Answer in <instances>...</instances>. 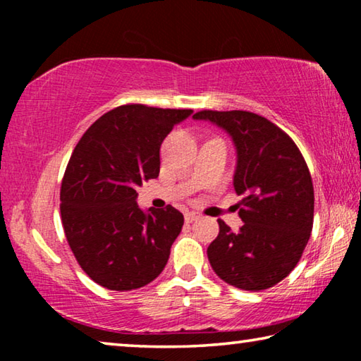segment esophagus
I'll return each mask as SVG.
<instances>
[{
  "mask_svg": "<svg viewBox=\"0 0 361 361\" xmlns=\"http://www.w3.org/2000/svg\"><path fill=\"white\" fill-rule=\"evenodd\" d=\"M199 218H200V215H199V213H195V212L185 213V221L186 223H192V221H195V219H199Z\"/></svg>",
  "mask_w": 361,
  "mask_h": 361,
  "instance_id": "esophagus-1",
  "label": "esophagus"
}]
</instances>
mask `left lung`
<instances>
[{
    "label": "left lung",
    "mask_w": 361,
    "mask_h": 361,
    "mask_svg": "<svg viewBox=\"0 0 361 361\" xmlns=\"http://www.w3.org/2000/svg\"><path fill=\"white\" fill-rule=\"evenodd\" d=\"M229 133L237 148L234 189L242 195V228L218 219L219 234L207 248L216 276L235 288L261 291L296 267L314 224V185L296 143L274 122L250 111L192 116Z\"/></svg>",
    "instance_id": "8db88e82"
}]
</instances>
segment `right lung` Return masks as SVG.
<instances>
[{
  "mask_svg": "<svg viewBox=\"0 0 361 361\" xmlns=\"http://www.w3.org/2000/svg\"><path fill=\"white\" fill-rule=\"evenodd\" d=\"M191 113L121 105L97 119L73 149L60 215L78 264L103 288H142L166 267L185 218L172 205L145 213L137 186L157 178L164 138Z\"/></svg>",
  "mask_w": 361,
  "mask_h": 361,
  "instance_id": "add662e5",
  "label": "right lung"
}]
</instances>
